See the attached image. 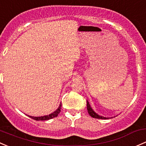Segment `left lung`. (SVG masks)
Masks as SVG:
<instances>
[{
  "label": "left lung",
  "mask_w": 146,
  "mask_h": 146,
  "mask_svg": "<svg viewBox=\"0 0 146 146\" xmlns=\"http://www.w3.org/2000/svg\"><path fill=\"white\" fill-rule=\"evenodd\" d=\"M87 111H88V113L90 114V115L94 118H97V119H108V118H109V117H103V116L99 115H98L97 113H95V112L93 110L92 108H91V106H90L88 101H87Z\"/></svg>",
  "instance_id": "1"
}]
</instances>
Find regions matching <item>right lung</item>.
<instances>
[{
    "label": "right lung",
    "mask_w": 146,
    "mask_h": 146,
    "mask_svg": "<svg viewBox=\"0 0 146 146\" xmlns=\"http://www.w3.org/2000/svg\"><path fill=\"white\" fill-rule=\"evenodd\" d=\"M61 104L59 105V107L57 108L54 112H53L52 113L50 114L49 115H45V116H41V117H33V116H29V117L32 118V119H35V120H47V119H52L54 117H56L59 114V113L61 112Z\"/></svg>",
    "instance_id": "right-lung-1"
}]
</instances>
